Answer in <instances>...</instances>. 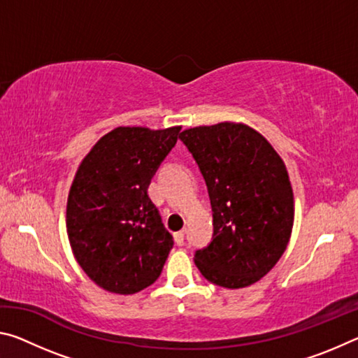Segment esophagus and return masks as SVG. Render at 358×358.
Listing matches in <instances>:
<instances>
[{"mask_svg":"<svg viewBox=\"0 0 358 358\" xmlns=\"http://www.w3.org/2000/svg\"><path fill=\"white\" fill-rule=\"evenodd\" d=\"M175 237V243H177L178 246H181L185 243V230H180V232H177L173 235Z\"/></svg>","mask_w":358,"mask_h":358,"instance_id":"1","label":"esophagus"}]
</instances>
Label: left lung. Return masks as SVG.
I'll use <instances>...</instances> for the list:
<instances>
[{
    "label": "left lung",
    "mask_w": 358,
    "mask_h": 358,
    "mask_svg": "<svg viewBox=\"0 0 358 358\" xmlns=\"http://www.w3.org/2000/svg\"><path fill=\"white\" fill-rule=\"evenodd\" d=\"M207 183L213 240L194 262L216 286H251L286 251L294 226V192L280 155L241 123L199 126L180 134Z\"/></svg>",
    "instance_id": "left-lung-1"
}]
</instances>
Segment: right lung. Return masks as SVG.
Returning a JSON list of instances; mask_svg holds the SVG:
<instances>
[{
	"label": "right lung",
	"mask_w": 358,
	"mask_h": 358,
	"mask_svg": "<svg viewBox=\"0 0 358 358\" xmlns=\"http://www.w3.org/2000/svg\"><path fill=\"white\" fill-rule=\"evenodd\" d=\"M180 129L120 126L78 166L66 208L69 243L90 280L108 292L129 295L151 286L172 250L148 186Z\"/></svg>",
	"instance_id": "1"
}]
</instances>
